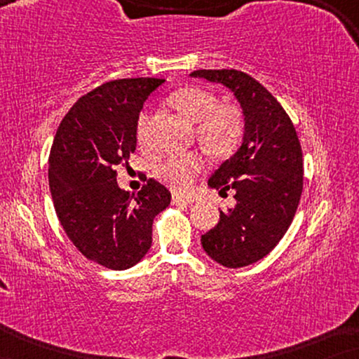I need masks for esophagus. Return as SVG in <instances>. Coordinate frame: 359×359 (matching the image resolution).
I'll list each match as a JSON object with an SVG mask.
<instances>
[{
	"label": "esophagus",
	"instance_id": "obj_1",
	"mask_svg": "<svg viewBox=\"0 0 359 359\" xmlns=\"http://www.w3.org/2000/svg\"><path fill=\"white\" fill-rule=\"evenodd\" d=\"M171 203L175 205H188L193 203V199L191 198H183V196H178V194H173V198H171Z\"/></svg>",
	"mask_w": 359,
	"mask_h": 359
}]
</instances>
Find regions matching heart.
Segmentation results:
<instances>
[{
  "mask_svg": "<svg viewBox=\"0 0 359 359\" xmlns=\"http://www.w3.org/2000/svg\"><path fill=\"white\" fill-rule=\"evenodd\" d=\"M171 106L186 119L198 126L199 140L209 150L227 154L233 150L243 134V116L237 106L219 102L212 91L199 86H186L170 96ZM150 114L142 112L137 119V142L150 145ZM204 166L199 154L171 155L155 168V176L176 193H188L196 176Z\"/></svg>",
  "mask_w": 359,
  "mask_h": 359,
  "instance_id": "b5f03b06",
  "label": "heart"
}]
</instances>
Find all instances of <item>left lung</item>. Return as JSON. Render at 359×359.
<instances>
[{
  "mask_svg": "<svg viewBox=\"0 0 359 359\" xmlns=\"http://www.w3.org/2000/svg\"><path fill=\"white\" fill-rule=\"evenodd\" d=\"M191 76L222 83L243 109V144L209 178L220 194L233 191L237 203L220 210L219 224L201 237L214 262L242 268L266 257L296 215L304 186L301 142L279 101L247 73L224 68Z\"/></svg>",
  "mask_w": 359,
  "mask_h": 359,
  "instance_id": "left-lung-1",
  "label": "left lung"
}]
</instances>
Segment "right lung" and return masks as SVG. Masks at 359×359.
I'll return each mask as SVG.
<instances>
[{"mask_svg":"<svg viewBox=\"0 0 359 359\" xmlns=\"http://www.w3.org/2000/svg\"><path fill=\"white\" fill-rule=\"evenodd\" d=\"M161 78H122L81 96L63 117L48 156L57 217L83 257L109 269L139 263L154 217L171 194L154 178L135 196L117 184V166L137 145V119Z\"/></svg>","mask_w":359,"mask_h":359,"instance_id":"1","label":"right lung"}]
</instances>
